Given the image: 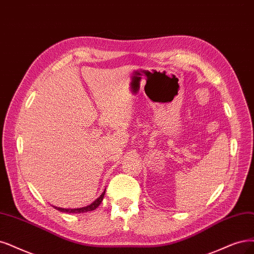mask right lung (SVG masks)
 <instances>
[{
  "label": "right lung",
  "mask_w": 254,
  "mask_h": 254,
  "mask_svg": "<svg viewBox=\"0 0 254 254\" xmlns=\"http://www.w3.org/2000/svg\"><path fill=\"white\" fill-rule=\"evenodd\" d=\"M106 193V190L103 191L99 198H97L93 203H91L88 206H84V207H80V208H62V207H56V206H53L55 209H58L62 212H67V213H83V212H88V211H92L94 209H96L98 206L100 205V203L102 202L103 196H105Z\"/></svg>",
  "instance_id": "1"
}]
</instances>
